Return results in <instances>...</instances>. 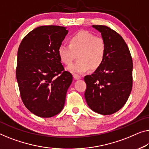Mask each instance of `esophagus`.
I'll list each match as a JSON object with an SVG mask.
<instances>
[{
  "instance_id": "esophagus-1",
  "label": "esophagus",
  "mask_w": 149,
  "mask_h": 149,
  "mask_svg": "<svg viewBox=\"0 0 149 149\" xmlns=\"http://www.w3.org/2000/svg\"><path fill=\"white\" fill-rule=\"evenodd\" d=\"M73 76H74V78L75 79H81V77L79 76V75H78L74 74V75H73Z\"/></svg>"
}]
</instances>
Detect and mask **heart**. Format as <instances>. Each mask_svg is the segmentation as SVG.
Instances as JSON below:
<instances>
[{"label": "heart", "instance_id": "b5f03b06", "mask_svg": "<svg viewBox=\"0 0 149 149\" xmlns=\"http://www.w3.org/2000/svg\"><path fill=\"white\" fill-rule=\"evenodd\" d=\"M106 43L102 37H96L86 31H80L69 38L68 45H61L57 53L61 63L70 65L77 55V60L68 68L74 74H83L89 70L94 71L103 63Z\"/></svg>", "mask_w": 149, "mask_h": 149}]
</instances>
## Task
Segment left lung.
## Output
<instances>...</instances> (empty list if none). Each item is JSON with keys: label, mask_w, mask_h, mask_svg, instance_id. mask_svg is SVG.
<instances>
[{"label": "left lung", "mask_w": 149, "mask_h": 149, "mask_svg": "<svg viewBox=\"0 0 149 149\" xmlns=\"http://www.w3.org/2000/svg\"><path fill=\"white\" fill-rule=\"evenodd\" d=\"M106 43L103 63L84 77L85 98L91 109L103 115L114 114L124 106L132 87V59L120 35L105 25H92Z\"/></svg>", "instance_id": "left-lung-1"}]
</instances>
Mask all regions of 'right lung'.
Returning <instances> with one entry per match:
<instances>
[{"label":"right lung","mask_w":149,"mask_h":149,"mask_svg":"<svg viewBox=\"0 0 149 149\" xmlns=\"http://www.w3.org/2000/svg\"><path fill=\"white\" fill-rule=\"evenodd\" d=\"M68 33L64 26H41L19 45L16 77L20 95L26 108L37 116H54L63 108L73 77L64 70L57 50Z\"/></svg>","instance_id":"right-lung-1"}]
</instances>
